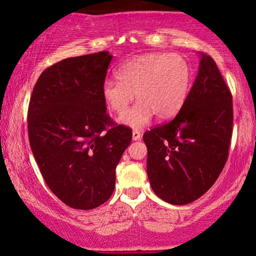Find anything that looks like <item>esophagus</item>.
<instances>
[{"instance_id":"obj_1","label":"esophagus","mask_w":256,"mask_h":256,"mask_svg":"<svg viewBox=\"0 0 256 256\" xmlns=\"http://www.w3.org/2000/svg\"><path fill=\"white\" fill-rule=\"evenodd\" d=\"M140 138V131H138V130L132 131V140H138Z\"/></svg>"}]
</instances>
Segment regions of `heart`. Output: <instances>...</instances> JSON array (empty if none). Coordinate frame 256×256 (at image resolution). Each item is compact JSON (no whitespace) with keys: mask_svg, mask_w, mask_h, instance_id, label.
I'll list each match as a JSON object with an SVG mask.
<instances>
[{"mask_svg":"<svg viewBox=\"0 0 256 256\" xmlns=\"http://www.w3.org/2000/svg\"><path fill=\"white\" fill-rule=\"evenodd\" d=\"M116 77L102 85L104 104L110 112L122 116L134 93L138 104L119 122L140 128L152 114L158 120H167L182 110L192 86V68L182 55L149 52L125 61Z\"/></svg>","mask_w":256,"mask_h":256,"instance_id":"b5f03b06","label":"heart"}]
</instances>
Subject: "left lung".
<instances>
[{"instance_id":"obj_1","label":"left lung","mask_w":256,"mask_h":256,"mask_svg":"<svg viewBox=\"0 0 256 256\" xmlns=\"http://www.w3.org/2000/svg\"><path fill=\"white\" fill-rule=\"evenodd\" d=\"M198 74L172 120L143 134L146 173L154 192L171 204L201 198L228 156L234 125L232 95L216 61L200 52Z\"/></svg>"}]
</instances>
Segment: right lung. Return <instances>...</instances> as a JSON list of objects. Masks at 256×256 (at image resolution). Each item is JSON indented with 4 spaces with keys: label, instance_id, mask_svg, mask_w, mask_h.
<instances>
[{
    "label": "right lung",
    "instance_id": "1",
    "mask_svg": "<svg viewBox=\"0 0 256 256\" xmlns=\"http://www.w3.org/2000/svg\"><path fill=\"white\" fill-rule=\"evenodd\" d=\"M108 52L58 61L42 72L28 110V140L49 189L74 210H92L110 198L116 167L132 131L106 112L102 85Z\"/></svg>",
    "mask_w": 256,
    "mask_h": 256
}]
</instances>
